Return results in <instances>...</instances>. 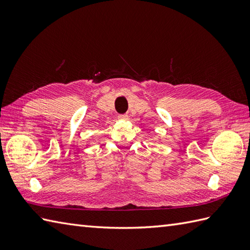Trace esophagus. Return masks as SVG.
<instances>
[{"label": "esophagus", "mask_w": 250, "mask_h": 250, "mask_svg": "<svg viewBox=\"0 0 250 250\" xmlns=\"http://www.w3.org/2000/svg\"><path fill=\"white\" fill-rule=\"evenodd\" d=\"M118 118H119V120H128L129 116H128V115H125V114H124V115H119V116H118Z\"/></svg>", "instance_id": "1"}]
</instances>
